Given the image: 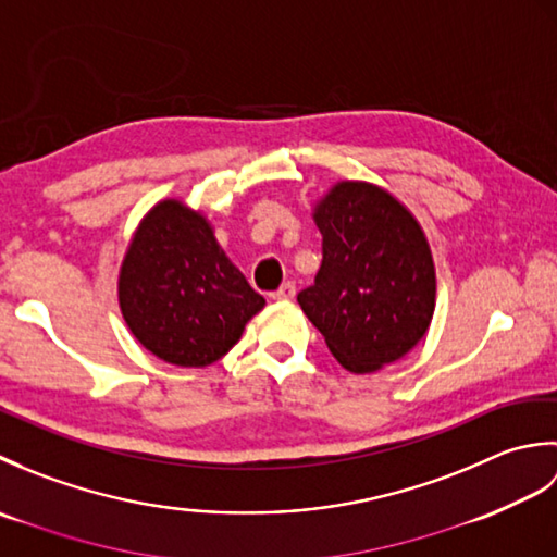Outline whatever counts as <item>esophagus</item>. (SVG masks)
Segmentation results:
<instances>
[{
    "label": "esophagus",
    "instance_id": "34e87169",
    "mask_svg": "<svg viewBox=\"0 0 557 557\" xmlns=\"http://www.w3.org/2000/svg\"><path fill=\"white\" fill-rule=\"evenodd\" d=\"M294 294H297V285H294V282H285V285H282L275 294H272V299L289 301V299H294Z\"/></svg>",
    "mask_w": 557,
    "mask_h": 557
}]
</instances>
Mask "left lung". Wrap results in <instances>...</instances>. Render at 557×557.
Instances as JSON below:
<instances>
[{"label":"left lung","mask_w":557,"mask_h":557,"mask_svg":"<svg viewBox=\"0 0 557 557\" xmlns=\"http://www.w3.org/2000/svg\"><path fill=\"white\" fill-rule=\"evenodd\" d=\"M323 263L299 292L306 318L351 373H375L425 337L435 311L431 246L411 210L371 182H337L315 200Z\"/></svg>","instance_id":"1"}]
</instances>
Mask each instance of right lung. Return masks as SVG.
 <instances>
[{"label":"right lung","instance_id":"1","mask_svg":"<svg viewBox=\"0 0 557 557\" xmlns=\"http://www.w3.org/2000/svg\"><path fill=\"white\" fill-rule=\"evenodd\" d=\"M126 327L158 359L203 369L239 342L265 299L182 198L152 206L128 242L116 280Z\"/></svg>","mask_w":557,"mask_h":557}]
</instances>
